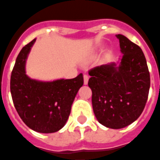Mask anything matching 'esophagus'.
Instances as JSON below:
<instances>
[{
  "label": "esophagus",
  "instance_id": "esophagus-1",
  "mask_svg": "<svg viewBox=\"0 0 160 160\" xmlns=\"http://www.w3.org/2000/svg\"><path fill=\"white\" fill-rule=\"evenodd\" d=\"M83 78H84V84L87 85V83H88V80H89V76L87 74H85L83 76Z\"/></svg>",
  "mask_w": 160,
  "mask_h": 160
}]
</instances>
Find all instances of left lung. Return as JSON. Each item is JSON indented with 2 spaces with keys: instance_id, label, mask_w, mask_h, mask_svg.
I'll use <instances>...</instances> for the list:
<instances>
[{
  "instance_id": "obj_1",
  "label": "left lung",
  "mask_w": 160,
  "mask_h": 160,
  "mask_svg": "<svg viewBox=\"0 0 160 160\" xmlns=\"http://www.w3.org/2000/svg\"><path fill=\"white\" fill-rule=\"evenodd\" d=\"M119 39L122 57L117 63L89 70L88 86L92 91V107L101 125L118 129L140 117L150 90V73L141 48L123 35Z\"/></svg>"
}]
</instances>
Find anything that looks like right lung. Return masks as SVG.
<instances>
[{"label": "right lung", "instance_id": "1", "mask_svg": "<svg viewBox=\"0 0 160 160\" xmlns=\"http://www.w3.org/2000/svg\"><path fill=\"white\" fill-rule=\"evenodd\" d=\"M36 39L23 47L18 56L10 78L14 107L22 121L38 133H51L65 126L80 87L82 73L72 79L40 81L27 74L26 62Z\"/></svg>", "mask_w": 160, "mask_h": 160}]
</instances>
